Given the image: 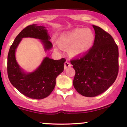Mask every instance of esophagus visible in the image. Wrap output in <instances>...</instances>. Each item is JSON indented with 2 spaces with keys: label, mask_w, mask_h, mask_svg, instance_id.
Segmentation results:
<instances>
[{
  "label": "esophagus",
  "mask_w": 127,
  "mask_h": 127,
  "mask_svg": "<svg viewBox=\"0 0 127 127\" xmlns=\"http://www.w3.org/2000/svg\"><path fill=\"white\" fill-rule=\"evenodd\" d=\"M71 64L69 62H67V61H66L64 63V68L65 69V68H67V67H70L71 66Z\"/></svg>",
  "instance_id": "esophagus-1"
}]
</instances>
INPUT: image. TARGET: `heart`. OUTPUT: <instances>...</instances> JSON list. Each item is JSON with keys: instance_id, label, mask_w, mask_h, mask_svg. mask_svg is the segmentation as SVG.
<instances>
[{"instance_id": "heart-1", "label": "heart", "mask_w": 127, "mask_h": 127, "mask_svg": "<svg viewBox=\"0 0 127 127\" xmlns=\"http://www.w3.org/2000/svg\"><path fill=\"white\" fill-rule=\"evenodd\" d=\"M95 36L88 29L76 28L65 32L59 36L60 45L64 48H69V53L73 56H81L91 48Z\"/></svg>"}]
</instances>
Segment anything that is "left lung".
Here are the masks:
<instances>
[{"label":"left lung","instance_id":"left-lung-1","mask_svg":"<svg viewBox=\"0 0 127 127\" xmlns=\"http://www.w3.org/2000/svg\"><path fill=\"white\" fill-rule=\"evenodd\" d=\"M95 39L93 47L79 59L71 61L75 70L74 87L80 94L93 97L111 87L118 73V48L113 37L93 25Z\"/></svg>","mask_w":127,"mask_h":127}]
</instances>
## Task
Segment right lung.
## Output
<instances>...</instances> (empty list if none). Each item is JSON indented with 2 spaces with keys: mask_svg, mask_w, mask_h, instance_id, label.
<instances>
[{
  "mask_svg": "<svg viewBox=\"0 0 127 127\" xmlns=\"http://www.w3.org/2000/svg\"><path fill=\"white\" fill-rule=\"evenodd\" d=\"M31 37L40 40L45 52L52 48L51 37L43 26L32 24L18 34L10 47L8 55V75L11 84L21 94L30 98L40 100L48 97L55 86L57 77L64 70L65 59L59 60L46 57L32 72H27L17 63L15 52L22 39Z\"/></svg>",
  "mask_w": 127,
  "mask_h": 127,
  "instance_id": "add662e5",
  "label": "right lung"
}]
</instances>
